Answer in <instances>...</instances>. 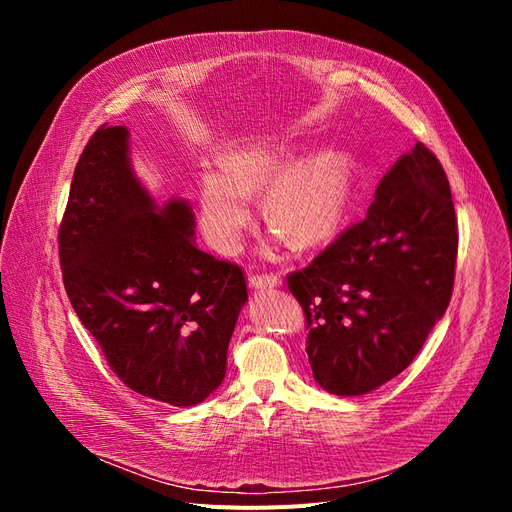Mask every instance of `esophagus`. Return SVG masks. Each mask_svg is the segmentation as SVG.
Wrapping results in <instances>:
<instances>
[{
	"label": "esophagus",
	"mask_w": 512,
	"mask_h": 512,
	"mask_svg": "<svg viewBox=\"0 0 512 512\" xmlns=\"http://www.w3.org/2000/svg\"><path fill=\"white\" fill-rule=\"evenodd\" d=\"M250 286L256 288V290H262V288H277L282 284L280 275H250Z\"/></svg>",
	"instance_id": "esophagus-1"
}]
</instances>
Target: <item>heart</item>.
<instances>
[{
  "label": "heart",
  "instance_id": "b5f03b06",
  "mask_svg": "<svg viewBox=\"0 0 512 512\" xmlns=\"http://www.w3.org/2000/svg\"><path fill=\"white\" fill-rule=\"evenodd\" d=\"M265 190L267 220L275 222L271 247L294 239L299 247L329 241L342 226L352 196V168L344 153L320 149L290 158L273 149L232 151L222 168L200 175V224L218 252L235 254Z\"/></svg>",
  "mask_w": 512,
  "mask_h": 512
}]
</instances>
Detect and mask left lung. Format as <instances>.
I'll use <instances>...</instances> for the list:
<instances>
[{"label": "left lung", "mask_w": 512, "mask_h": 512, "mask_svg": "<svg viewBox=\"0 0 512 512\" xmlns=\"http://www.w3.org/2000/svg\"><path fill=\"white\" fill-rule=\"evenodd\" d=\"M455 260L451 185L438 158L416 143L380 179L365 220L288 275L322 389L365 395L401 374L446 312Z\"/></svg>", "instance_id": "obj_1"}]
</instances>
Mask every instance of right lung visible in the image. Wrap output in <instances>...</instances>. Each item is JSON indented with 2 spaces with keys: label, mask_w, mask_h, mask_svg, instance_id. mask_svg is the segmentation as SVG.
<instances>
[{
  "label": "right lung",
  "mask_w": 512,
  "mask_h": 512,
  "mask_svg": "<svg viewBox=\"0 0 512 512\" xmlns=\"http://www.w3.org/2000/svg\"><path fill=\"white\" fill-rule=\"evenodd\" d=\"M188 200L158 203L136 177L130 130L104 126L76 164L59 228L68 299L132 391L177 408L205 401L247 286L237 265L194 243Z\"/></svg>",
  "instance_id": "1"
}]
</instances>
